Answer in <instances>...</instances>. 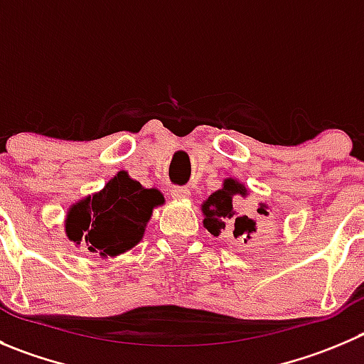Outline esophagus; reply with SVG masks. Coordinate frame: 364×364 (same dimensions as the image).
Instances as JSON below:
<instances>
[{
	"mask_svg": "<svg viewBox=\"0 0 364 364\" xmlns=\"http://www.w3.org/2000/svg\"><path fill=\"white\" fill-rule=\"evenodd\" d=\"M171 198L175 200H188L189 196H191V193H189L188 188H180V186H175V188H171Z\"/></svg>",
	"mask_w": 364,
	"mask_h": 364,
	"instance_id": "esophagus-1",
	"label": "esophagus"
}]
</instances>
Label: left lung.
<instances>
[{
    "label": "left lung",
    "mask_w": 364,
    "mask_h": 364,
    "mask_svg": "<svg viewBox=\"0 0 364 364\" xmlns=\"http://www.w3.org/2000/svg\"><path fill=\"white\" fill-rule=\"evenodd\" d=\"M247 196V189L243 184H240L237 180L227 178L223 182V188L214 191L209 198L203 202V227L213 234V236H220L221 230L230 225L232 234L234 237L245 236L250 240V236L255 232V221L250 220L248 216H240L234 210V200L236 196ZM259 213H264V209H257ZM247 241V240H245Z\"/></svg>",
    "instance_id": "1"
}]
</instances>
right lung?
I'll return each mask as SVG.
<instances>
[{
    "label": "right lung",
    "mask_w": 364,
    "mask_h": 364,
    "mask_svg": "<svg viewBox=\"0 0 364 364\" xmlns=\"http://www.w3.org/2000/svg\"><path fill=\"white\" fill-rule=\"evenodd\" d=\"M164 203L159 189H146L119 171L96 195L69 209L65 234L76 245L102 257H114L141 241L154 207Z\"/></svg>",
    "instance_id": "1"
}]
</instances>
